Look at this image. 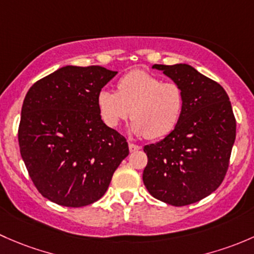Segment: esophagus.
Returning <instances> with one entry per match:
<instances>
[{
    "mask_svg": "<svg viewBox=\"0 0 254 254\" xmlns=\"http://www.w3.org/2000/svg\"><path fill=\"white\" fill-rule=\"evenodd\" d=\"M128 148H129V151H130V153H133V151L139 150V149H140V145L134 144V143H132V142H128Z\"/></svg>",
    "mask_w": 254,
    "mask_h": 254,
    "instance_id": "34e87169",
    "label": "esophagus"
}]
</instances>
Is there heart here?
Masks as SVG:
<instances>
[{
	"label": "heart",
	"mask_w": 254,
	"mask_h": 254,
	"mask_svg": "<svg viewBox=\"0 0 254 254\" xmlns=\"http://www.w3.org/2000/svg\"><path fill=\"white\" fill-rule=\"evenodd\" d=\"M96 101L106 126L116 128L130 116L133 133L159 139L179 124L185 93L177 83L164 82L158 75L135 69L120 78L117 93L103 89Z\"/></svg>",
	"instance_id": "obj_1"
}]
</instances>
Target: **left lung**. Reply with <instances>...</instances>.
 Wrapping results in <instances>:
<instances>
[{"label": "left lung", "mask_w": 254, "mask_h": 254, "mask_svg": "<svg viewBox=\"0 0 254 254\" xmlns=\"http://www.w3.org/2000/svg\"><path fill=\"white\" fill-rule=\"evenodd\" d=\"M153 68L180 84L185 108L171 133L145 145L143 182L151 195L170 205L199 202L223 182L236 138V120L219 83L186 64Z\"/></svg>", "instance_id": "8db88e82"}]
</instances>
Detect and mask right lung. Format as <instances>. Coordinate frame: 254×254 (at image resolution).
Returning a JSON list of instances; mask_svg holds the SVG:
<instances>
[{"label": "right lung", "instance_id": "1", "mask_svg": "<svg viewBox=\"0 0 254 254\" xmlns=\"http://www.w3.org/2000/svg\"><path fill=\"white\" fill-rule=\"evenodd\" d=\"M117 74L66 66L31 85L22 106L20 155L39 192L79 208L100 199L128 155L126 138L104 124L98 94Z\"/></svg>", "mask_w": 254, "mask_h": 254}]
</instances>
